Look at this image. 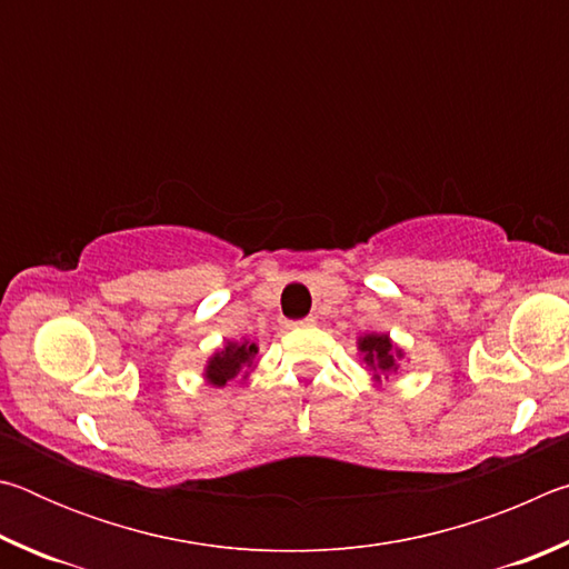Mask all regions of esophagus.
I'll list each match as a JSON object with an SVG mask.
<instances>
[{
  "mask_svg": "<svg viewBox=\"0 0 569 569\" xmlns=\"http://www.w3.org/2000/svg\"><path fill=\"white\" fill-rule=\"evenodd\" d=\"M316 321V316H308V319H303V321H296V323H291V326H311Z\"/></svg>",
  "mask_w": 569,
  "mask_h": 569,
  "instance_id": "34e87169",
  "label": "esophagus"
}]
</instances>
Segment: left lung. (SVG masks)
Masks as SVG:
<instances>
[{
	"mask_svg": "<svg viewBox=\"0 0 569 569\" xmlns=\"http://www.w3.org/2000/svg\"><path fill=\"white\" fill-rule=\"evenodd\" d=\"M359 353L363 363L369 366L371 379L381 383V379H389V373L399 369V361L403 359V349L391 341L389 333H363L359 336Z\"/></svg>",
	"mask_w": 569,
	"mask_h": 569,
	"instance_id": "1",
	"label": "left lung"
}]
</instances>
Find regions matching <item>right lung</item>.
Returning <instances> with one entry per match:
<instances>
[{"label":"right lung","mask_w":569,"mask_h":569,"mask_svg":"<svg viewBox=\"0 0 569 569\" xmlns=\"http://www.w3.org/2000/svg\"><path fill=\"white\" fill-rule=\"evenodd\" d=\"M258 359V343L250 339H240V341H226L223 349H218L213 356H210L203 371V379L210 387H226L228 381H233L236 377L248 379L250 369H256Z\"/></svg>","instance_id":"1"}]
</instances>
